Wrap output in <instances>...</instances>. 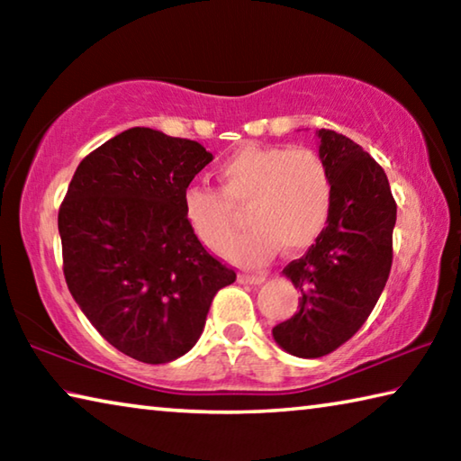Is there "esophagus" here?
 <instances>
[{
    "label": "esophagus",
    "instance_id": "34e87169",
    "mask_svg": "<svg viewBox=\"0 0 461 461\" xmlns=\"http://www.w3.org/2000/svg\"><path fill=\"white\" fill-rule=\"evenodd\" d=\"M238 280H240V283H244V285L258 286V285L264 283V280H267V276H264V275H240Z\"/></svg>",
    "mask_w": 461,
    "mask_h": 461
}]
</instances>
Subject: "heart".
<instances>
[{"label":"heart","instance_id":"b5f03b06","mask_svg":"<svg viewBox=\"0 0 461 461\" xmlns=\"http://www.w3.org/2000/svg\"><path fill=\"white\" fill-rule=\"evenodd\" d=\"M217 176L221 191L197 185L185 191V220L203 246L221 252L235 232L232 208L249 204L253 230L223 250L238 267H262L280 246L285 252L309 248L330 217L331 175L311 148L241 146L221 162Z\"/></svg>","mask_w":461,"mask_h":461}]
</instances>
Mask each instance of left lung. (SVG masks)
<instances>
[{
  "instance_id": "left-lung-1",
  "label": "left lung",
  "mask_w": 461,
  "mask_h": 461,
  "mask_svg": "<svg viewBox=\"0 0 461 461\" xmlns=\"http://www.w3.org/2000/svg\"><path fill=\"white\" fill-rule=\"evenodd\" d=\"M319 154L333 183L327 225L283 275L299 296V313L272 338L296 357H321L360 330L376 305L393 264L396 203L386 173L354 140L317 130Z\"/></svg>"
}]
</instances>
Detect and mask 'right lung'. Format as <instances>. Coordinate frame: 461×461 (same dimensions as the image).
<instances>
[{
  "instance_id": "right-lung-1",
  "label": "right lung",
  "mask_w": 461,
  "mask_h": 461,
  "mask_svg": "<svg viewBox=\"0 0 461 461\" xmlns=\"http://www.w3.org/2000/svg\"><path fill=\"white\" fill-rule=\"evenodd\" d=\"M213 154L199 142L130 128L77 167L59 212L67 286L91 325L144 364L185 356L236 272L207 252L183 197Z\"/></svg>"
}]
</instances>
